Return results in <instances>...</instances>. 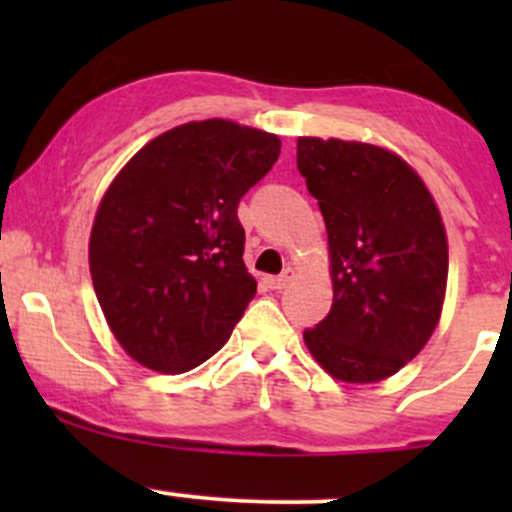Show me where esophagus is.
<instances>
[{"label":"esophagus","instance_id":"obj_1","mask_svg":"<svg viewBox=\"0 0 512 512\" xmlns=\"http://www.w3.org/2000/svg\"><path fill=\"white\" fill-rule=\"evenodd\" d=\"M292 280H294V270L292 267H287L285 272H282V275H277V277H270V287L272 289H285V287H289L292 285Z\"/></svg>","mask_w":512,"mask_h":512}]
</instances>
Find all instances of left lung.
I'll return each instance as SVG.
<instances>
[{"mask_svg": "<svg viewBox=\"0 0 512 512\" xmlns=\"http://www.w3.org/2000/svg\"><path fill=\"white\" fill-rule=\"evenodd\" d=\"M297 168L324 215L334 302L304 329L314 359L352 384L396 374L441 317L448 245L421 178L394 153L299 138Z\"/></svg>", "mask_w": 512, "mask_h": 512, "instance_id": "obj_1", "label": "left lung"}]
</instances>
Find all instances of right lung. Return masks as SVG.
<instances>
[{
	"instance_id": "add662e5",
	"label": "right lung",
	"mask_w": 512,
	"mask_h": 512,
	"mask_svg": "<svg viewBox=\"0 0 512 512\" xmlns=\"http://www.w3.org/2000/svg\"><path fill=\"white\" fill-rule=\"evenodd\" d=\"M280 138L210 118L143 146L103 195L91 280L138 364L183 374L227 342L257 282L242 262V195L280 158Z\"/></svg>"
}]
</instances>
